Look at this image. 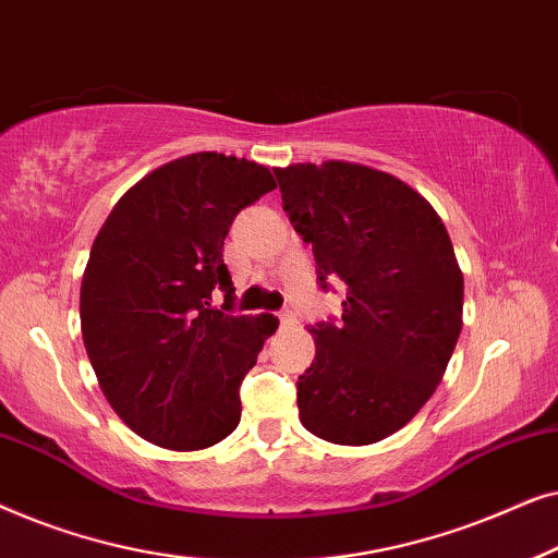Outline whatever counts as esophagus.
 Instances as JSON below:
<instances>
[{
    "label": "esophagus",
    "instance_id": "esophagus-1",
    "mask_svg": "<svg viewBox=\"0 0 558 558\" xmlns=\"http://www.w3.org/2000/svg\"><path fill=\"white\" fill-rule=\"evenodd\" d=\"M277 317H279V323H281V325H284V327H287V325H294V323H296V319H294V315H292V312H289V310H284V312H279V315H277Z\"/></svg>",
    "mask_w": 558,
    "mask_h": 558
}]
</instances>
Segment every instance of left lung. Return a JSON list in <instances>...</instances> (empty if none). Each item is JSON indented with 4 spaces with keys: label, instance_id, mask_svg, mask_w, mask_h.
I'll use <instances>...</instances> for the list:
<instances>
[{
    "label": "left lung",
    "instance_id": "obj_1",
    "mask_svg": "<svg viewBox=\"0 0 558 558\" xmlns=\"http://www.w3.org/2000/svg\"><path fill=\"white\" fill-rule=\"evenodd\" d=\"M319 281L348 287L296 380L300 422L332 445L391 437L437 391L462 330L464 279L437 210L376 167L330 159L274 170Z\"/></svg>",
    "mask_w": 558,
    "mask_h": 558
}]
</instances>
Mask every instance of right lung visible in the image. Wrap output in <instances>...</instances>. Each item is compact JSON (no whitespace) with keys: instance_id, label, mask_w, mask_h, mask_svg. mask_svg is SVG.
<instances>
[{"instance_id":"right-lung-1","label":"right lung","mask_w":558,"mask_h":558,"mask_svg":"<svg viewBox=\"0 0 558 558\" xmlns=\"http://www.w3.org/2000/svg\"><path fill=\"white\" fill-rule=\"evenodd\" d=\"M277 187L269 167L197 151L129 187L98 231L81 281L83 345L129 429L195 452L241 422L239 386L274 315H233L223 241L235 213ZM227 294L223 311L209 302Z\"/></svg>"}]
</instances>
